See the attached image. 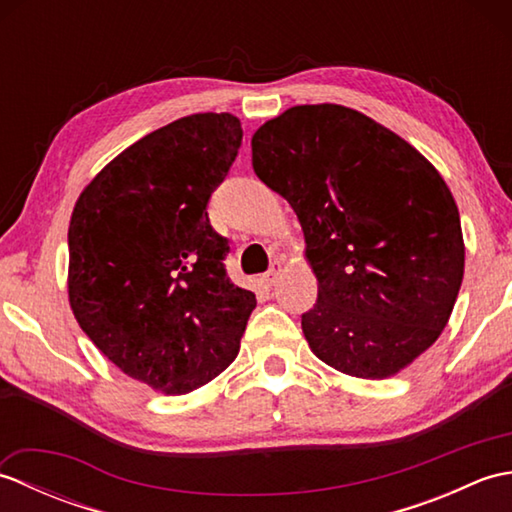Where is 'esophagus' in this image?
<instances>
[{
    "instance_id": "34e87169",
    "label": "esophagus",
    "mask_w": 512,
    "mask_h": 512,
    "mask_svg": "<svg viewBox=\"0 0 512 512\" xmlns=\"http://www.w3.org/2000/svg\"><path fill=\"white\" fill-rule=\"evenodd\" d=\"M281 270H284V266H281L279 262L270 266V270H268V273L264 275V284H266V286H275V284H277V279H279V275H281Z\"/></svg>"
}]
</instances>
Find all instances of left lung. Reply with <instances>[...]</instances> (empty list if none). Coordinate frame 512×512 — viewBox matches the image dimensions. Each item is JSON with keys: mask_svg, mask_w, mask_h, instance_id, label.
<instances>
[{"mask_svg": "<svg viewBox=\"0 0 512 512\" xmlns=\"http://www.w3.org/2000/svg\"><path fill=\"white\" fill-rule=\"evenodd\" d=\"M253 169L306 235L319 299L310 350L356 378H389L438 341L464 277L460 213L438 169L350 107L297 105L266 121Z\"/></svg>", "mask_w": 512, "mask_h": 512, "instance_id": "left-lung-1", "label": "left lung"}]
</instances>
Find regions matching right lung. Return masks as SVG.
I'll use <instances>...</instances> for the list:
<instances>
[{"label":"right lung","mask_w":512,"mask_h":512,"mask_svg":"<svg viewBox=\"0 0 512 512\" xmlns=\"http://www.w3.org/2000/svg\"><path fill=\"white\" fill-rule=\"evenodd\" d=\"M239 145L233 114L178 118L118 154L74 204V317L121 372L162 394L222 374L257 306L228 279V239L206 213Z\"/></svg>","instance_id":"add662e5"}]
</instances>
